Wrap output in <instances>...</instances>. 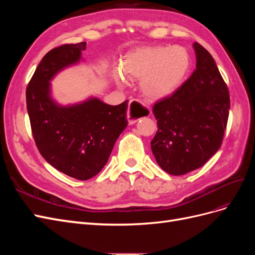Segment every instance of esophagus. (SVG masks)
Returning a JSON list of instances; mask_svg holds the SVG:
<instances>
[{
    "label": "esophagus",
    "mask_w": 255,
    "mask_h": 255,
    "mask_svg": "<svg viewBox=\"0 0 255 255\" xmlns=\"http://www.w3.org/2000/svg\"><path fill=\"white\" fill-rule=\"evenodd\" d=\"M151 112L145 107L143 104H141L137 100H132L128 103V120L129 125H134L138 120L146 117V116H150Z\"/></svg>",
    "instance_id": "obj_1"
}]
</instances>
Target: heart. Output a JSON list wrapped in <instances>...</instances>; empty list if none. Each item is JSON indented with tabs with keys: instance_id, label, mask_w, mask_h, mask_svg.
<instances>
[{
	"instance_id": "heart-1",
	"label": "heart",
	"mask_w": 255,
	"mask_h": 255,
	"mask_svg": "<svg viewBox=\"0 0 255 255\" xmlns=\"http://www.w3.org/2000/svg\"><path fill=\"white\" fill-rule=\"evenodd\" d=\"M191 59L181 45H152L128 52L122 61L128 79L140 80V91L150 101H160L179 89L189 72Z\"/></svg>"
}]
</instances>
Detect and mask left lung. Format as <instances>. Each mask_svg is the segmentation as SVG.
<instances>
[{
    "label": "left lung",
    "instance_id": "obj_1",
    "mask_svg": "<svg viewBox=\"0 0 255 255\" xmlns=\"http://www.w3.org/2000/svg\"><path fill=\"white\" fill-rule=\"evenodd\" d=\"M192 47L196 70L153 106L158 128L151 149L159 167L172 175L202 167L219 150L229 118V89L217 65L201 44Z\"/></svg>",
    "mask_w": 255,
    "mask_h": 255
}]
</instances>
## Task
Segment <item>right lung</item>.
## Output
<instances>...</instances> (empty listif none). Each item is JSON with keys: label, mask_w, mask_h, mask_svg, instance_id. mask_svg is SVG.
<instances>
[{"label": "right lung", "mask_w": 255, "mask_h": 255, "mask_svg": "<svg viewBox=\"0 0 255 255\" xmlns=\"http://www.w3.org/2000/svg\"><path fill=\"white\" fill-rule=\"evenodd\" d=\"M86 42L65 44L47 53L26 88V106L36 145L58 171L86 181L106 165L114 144L128 126V101L106 104L96 97L60 105L52 97L51 81L78 65Z\"/></svg>", "instance_id": "1"}]
</instances>
